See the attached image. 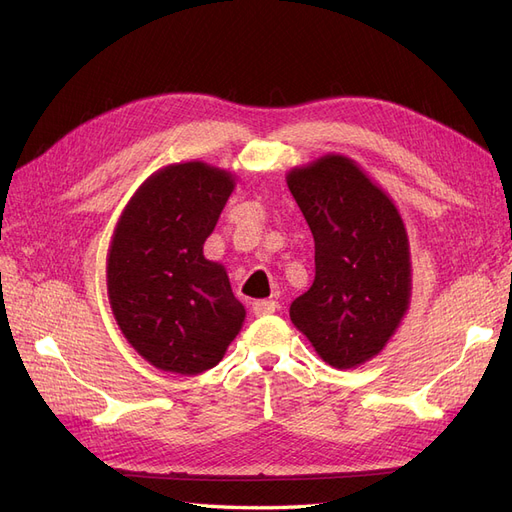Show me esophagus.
Instances as JSON below:
<instances>
[{"mask_svg": "<svg viewBox=\"0 0 512 512\" xmlns=\"http://www.w3.org/2000/svg\"><path fill=\"white\" fill-rule=\"evenodd\" d=\"M252 309H254L256 316H269L277 309V303L271 301V299H258V301L252 303Z\"/></svg>", "mask_w": 512, "mask_h": 512, "instance_id": "obj_1", "label": "esophagus"}]
</instances>
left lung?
I'll return each mask as SVG.
<instances>
[{"label": "left lung", "instance_id": "left-lung-1", "mask_svg": "<svg viewBox=\"0 0 512 512\" xmlns=\"http://www.w3.org/2000/svg\"><path fill=\"white\" fill-rule=\"evenodd\" d=\"M316 243V277L290 320L335 369L378 356L406 318L412 256L404 218L359 162L327 153L286 173Z\"/></svg>", "mask_w": 512, "mask_h": 512}]
</instances>
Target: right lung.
Segmentation results:
<instances>
[{
  "label": "right lung",
  "mask_w": 512,
  "mask_h": 512,
  "mask_svg": "<svg viewBox=\"0 0 512 512\" xmlns=\"http://www.w3.org/2000/svg\"><path fill=\"white\" fill-rule=\"evenodd\" d=\"M237 177L190 160L149 175L123 207L106 256L111 312L128 344L160 371L196 376L218 365L245 307L203 245Z\"/></svg>",
  "instance_id": "right-lung-1"
}]
</instances>
